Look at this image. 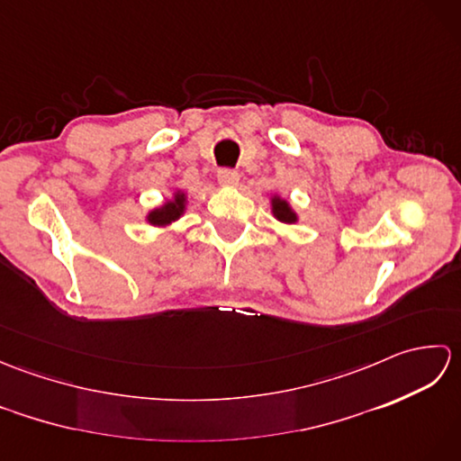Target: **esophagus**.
Instances as JSON below:
<instances>
[{
    "mask_svg": "<svg viewBox=\"0 0 461 461\" xmlns=\"http://www.w3.org/2000/svg\"><path fill=\"white\" fill-rule=\"evenodd\" d=\"M218 180H220L221 185H230V188H231V185H238L240 176H238V172L223 168V170L218 172Z\"/></svg>",
    "mask_w": 461,
    "mask_h": 461,
    "instance_id": "obj_1",
    "label": "esophagus"
}]
</instances>
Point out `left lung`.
Here are the masks:
<instances>
[{
    "label": "left lung",
    "instance_id": "1",
    "mask_svg": "<svg viewBox=\"0 0 461 461\" xmlns=\"http://www.w3.org/2000/svg\"><path fill=\"white\" fill-rule=\"evenodd\" d=\"M269 208H271V213L273 218H276L277 221L281 223H297L299 221V213L293 210V205L287 198H283V195L279 194H273L269 198Z\"/></svg>",
    "mask_w": 461,
    "mask_h": 461
}]
</instances>
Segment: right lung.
<instances>
[{
    "mask_svg": "<svg viewBox=\"0 0 461 461\" xmlns=\"http://www.w3.org/2000/svg\"><path fill=\"white\" fill-rule=\"evenodd\" d=\"M188 210V194L184 190H174L172 198L164 200L160 205L149 210L146 213V221H149L152 228H160V230H168L172 223L178 221L182 215Z\"/></svg>",
    "mask_w": 461,
    "mask_h": 461,
    "instance_id": "right-lung-1",
    "label": "right lung"
}]
</instances>
